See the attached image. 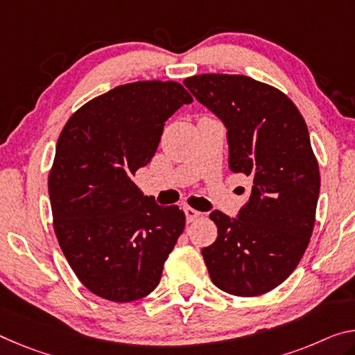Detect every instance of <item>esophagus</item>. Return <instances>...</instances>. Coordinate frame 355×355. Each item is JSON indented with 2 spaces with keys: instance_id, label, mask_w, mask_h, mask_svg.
<instances>
[{
  "instance_id": "34e87169",
  "label": "esophagus",
  "mask_w": 355,
  "mask_h": 355,
  "mask_svg": "<svg viewBox=\"0 0 355 355\" xmlns=\"http://www.w3.org/2000/svg\"><path fill=\"white\" fill-rule=\"evenodd\" d=\"M184 212H185V219H187V222H189V223L198 219L200 214H201V212H198V211L193 209V208H190V206H185V208H184Z\"/></svg>"
}]
</instances>
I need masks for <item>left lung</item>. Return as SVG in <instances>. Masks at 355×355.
<instances>
[{"label": "left lung", "mask_w": 355, "mask_h": 355, "mask_svg": "<svg viewBox=\"0 0 355 355\" xmlns=\"http://www.w3.org/2000/svg\"><path fill=\"white\" fill-rule=\"evenodd\" d=\"M187 89L227 127L228 165L252 181L236 219L209 214L216 241L201 249L211 281L236 297L282 284L302 260L315 220L320 174L304 119L276 87L241 74H198Z\"/></svg>", "instance_id": "left-lung-1"}]
</instances>
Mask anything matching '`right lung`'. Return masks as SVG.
<instances>
[{
    "instance_id": "right-lung-1",
    "label": "right lung",
    "mask_w": 355,
    "mask_h": 355,
    "mask_svg": "<svg viewBox=\"0 0 355 355\" xmlns=\"http://www.w3.org/2000/svg\"><path fill=\"white\" fill-rule=\"evenodd\" d=\"M192 101L174 80L119 85L79 107L60 133L49 173L53 230L96 297L128 303L159 286L185 214L155 205L133 176L154 157L165 122Z\"/></svg>"
}]
</instances>
